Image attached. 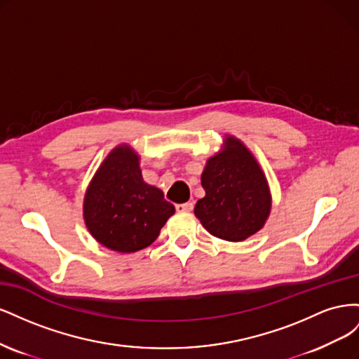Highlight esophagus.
I'll return each instance as SVG.
<instances>
[{
    "instance_id": "34e87169",
    "label": "esophagus",
    "mask_w": 359,
    "mask_h": 359,
    "mask_svg": "<svg viewBox=\"0 0 359 359\" xmlns=\"http://www.w3.org/2000/svg\"><path fill=\"white\" fill-rule=\"evenodd\" d=\"M175 208L178 212H190V211H193V202L178 203V205H175Z\"/></svg>"
}]
</instances>
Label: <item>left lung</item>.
<instances>
[{
    "label": "left lung",
    "mask_w": 359,
    "mask_h": 359,
    "mask_svg": "<svg viewBox=\"0 0 359 359\" xmlns=\"http://www.w3.org/2000/svg\"><path fill=\"white\" fill-rule=\"evenodd\" d=\"M227 149L206 161L202 173L205 198L194 206L203 227L224 241H244L262 229L271 210L264 172L250 151L235 137Z\"/></svg>",
    "instance_id": "left-lung-1"
}]
</instances>
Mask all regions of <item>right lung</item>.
<instances>
[{"label": "right lung", "instance_id": "1", "mask_svg": "<svg viewBox=\"0 0 359 359\" xmlns=\"http://www.w3.org/2000/svg\"><path fill=\"white\" fill-rule=\"evenodd\" d=\"M173 212L163 191L144 181L139 157L128 147H118L107 156L83 202V219L91 235L119 253L153 244Z\"/></svg>", "mask_w": 359, "mask_h": 359}]
</instances>
